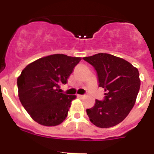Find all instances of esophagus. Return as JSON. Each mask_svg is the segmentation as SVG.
<instances>
[{
    "mask_svg": "<svg viewBox=\"0 0 154 154\" xmlns=\"http://www.w3.org/2000/svg\"><path fill=\"white\" fill-rule=\"evenodd\" d=\"M85 97V95H78V97H80V98H84Z\"/></svg>",
    "mask_w": 154,
    "mask_h": 154,
    "instance_id": "obj_1",
    "label": "esophagus"
}]
</instances>
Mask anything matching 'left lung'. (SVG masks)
I'll use <instances>...</instances> for the list:
<instances>
[{"instance_id": "8db88e82", "label": "left lung", "mask_w": 154, "mask_h": 154, "mask_svg": "<svg viewBox=\"0 0 154 154\" xmlns=\"http://www.w3.org/2000/svg\"><path fill=\"white\" fill-rule=\"evenodd\" d=\"M97 71L99 87L106 91L103 100H96L87 109L90 121L99 128H110L128 116L140 90L139 72L125 60L106 53L83 57Z\"/></svg>"}]
</instances>
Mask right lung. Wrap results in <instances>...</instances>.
Instances as JSON below:
<instances>
[{"mask_svg": "<svg viewBox=\"0 0 154 154\" xmlns=\"http://www.w3.org/2000/svg\"><path fill=\"white\" fill-rule=\"evenodd\" d=\"M81 57L56 54L28 64L17 78L19 98L32 119L45 126H55L67 118L75 95L61 93Z\"/></svg>", "mask_w": 154, "mask_h": 154, "instance_id": "right-lung-1", "label": "right lung"}]
</instances>
